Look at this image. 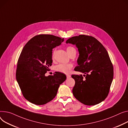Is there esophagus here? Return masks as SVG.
<instances>
[{
	"mask_svg": "<svg viewBox=\"0 0 128 128\" xmlns=\"http://www.w3.org/2000/svg\"><path fill=\"white\" fill-rule=\"evenodd\" d=\"M71 76L70 75V74H66V77H67V79H69L70 78Z\"/></svg>",
	"mask_w": 128,
	"mask_h": 128,
	"instance_id": "esophagus-1",
	"label": "esophagus"
}]
</instances>
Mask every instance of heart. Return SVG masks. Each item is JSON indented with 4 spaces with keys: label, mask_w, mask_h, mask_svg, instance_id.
I'll return each instance as SVG.
<instances>
[{
    "label": "heart",
    "mask_w": 128,
    "mask_h": 128,
    "mask_svg": "<svg viewBox=\"0 0 128 128\" xmlns=\"http://www.w3.org/2000/svg\"><path fill=\"white\" fill-rule=\"evenodd\" d=\"M74 50H76L72 46H68L66 48L67 52L70 56ZM72 64L70 63L59 64L55 66V70L56 72H62L64 74H68L70 72V70L72 68Z\"/></svg>",
    "instance_id": "b5f03b06"
}]
</instances>
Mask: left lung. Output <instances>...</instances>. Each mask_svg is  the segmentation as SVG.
I'll return each mask as SVG.
<instances>
[{
  "mask_svg": "<svg viewBox=\"0 0 128 128\" xmlns=\"http://www.w3.org/2000/svg\"><path fill=\"white\" fill-rule=\"evenodd\" d=\"M66 42L76 45L79 56L78 66L74 70L86 75L72 74L75 81L72 89L74 97L87 106H94L108 96L113 81V64L106 49L97 39L91 36L79 35L68 39Z\"/></svg>",
  "mask_w": 128,
  "mask_h": 128,
  "instance_id": "left-lung-1",
  "label": "left lung"
}]
</instances>
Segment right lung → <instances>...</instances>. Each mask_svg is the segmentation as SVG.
Returning a JSON list of instances; mask_svg holds the SVG:
<instances>
[{"label":"right lung","instance_id":"obj_1","mask_svg":"<svg viewBox=\"0 0 128 128\" xmlns=\"http://www.w3.org/2000/svg\"><path fill=\"white\" fill-rule=\"evenodd\" d=\"M64 38L50 34H40L30 39L23 48L18 60L16 78L24 97L36 105H43L56 95L65 74L56 72L45 74L52 63V49Z\"/></svg>","mask_w":128,"mask_h":128}]
</instances>
